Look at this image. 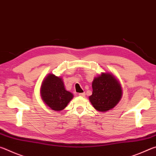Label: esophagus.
<instances>
[{"instance_id":"34e87169","label":"esophagus","mask_w":156,"mask_h":156,"mask_svg":"<svg viewBox=\"0 0 156 156\" xmlns=\"http://www.w3.org/2000/svg\"><path fill=\"white\" fill-rule=\"evenodd\" d=\"M79 96H80V97H84L85 96V93H80V94H79Z\"/></svg>"}]
</instances>
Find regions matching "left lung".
Returning a JSON list of instances; mask_svg holds the SVG:
<instances>
[{"instance_id":"1","label":"left lung","mask_w":156,"mask_h":156,"mask_svg":"<svg viewBox=\"0 0 156 156\" xmlns=\"http://www.w3.org/2000/svg\"><path fill=\"white\" fill-rule=\"evenodd\" d=\"M92 89V95L89 98L98 112H105L113 109L122 98L121 84L111 73H102L94 78Z\"/></svg>"}]
</instances>
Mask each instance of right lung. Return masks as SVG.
I'll list each match as a JSON object with an SVG mask.
<instances>
[{"mask_svg": "<svg viewBox=\"0 0 156 156\" xmlns=\"http://www.w3.org/2000/svg\"><path fill=\"white\" fill-rule=\"evenodd\" d=\"M41 94L43 102L54 111H61L73 98V94L65 88L62 78L52 73L47 75L43 81Z\"/></svg>", "mask_w": 156, "mask_h": 156, "instance_id": "right-lung-1", "label": "right lung"}]
</instances>
